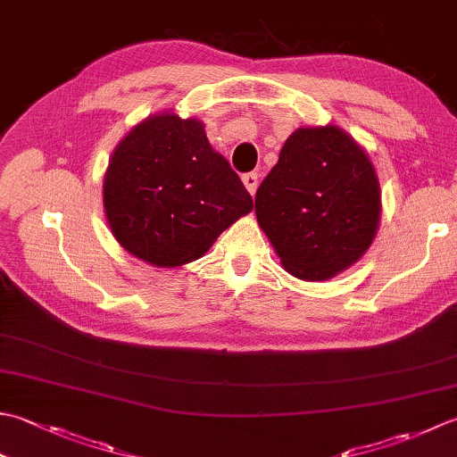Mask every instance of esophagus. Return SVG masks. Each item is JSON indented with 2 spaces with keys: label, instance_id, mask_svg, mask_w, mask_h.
Returning <instances> with one entry per match:
<instances>
[{
  "label": "esophagus",
  "instance_id": "esophagus-1",
  "mask_svg": "<svg viewBox=\"0 0 457 457\" xmlns=\"http://www.w3.org/2000/svg\"><path fill=\"white\" fill-rule=\"evenodd\" d=\"M241 182H244V186L247 187V192L253 195L255 190H257V184H259V176H257V172L244 174V176H241Z\"/></svg>",
  "mask_w": 457,
  "mask_h": 457
}]
</instances>
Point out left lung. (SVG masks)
Wrapping results in <instances>:
<instances>
[{
  "label": "left lung",
  "instance_id": "left-lung-1",
  "mask_svg": "<svg viewBox=\"0 0 457 457\" xmlns=\"http://www.w3.org/2000/svg\"><path fill=\"white\" fill-rule=\"evenodd\" d=\"M380 184L366 152L333 124L297 129L255 194L259 228L291 275L327 281L377 236Z\"/></svg>",
  "mask_w": 457,
  "mask_h": 457
}]
</instances>
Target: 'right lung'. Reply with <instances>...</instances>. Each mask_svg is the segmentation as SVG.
<instances>
[{
    "label": "right lung",
    "mask_w": 457,
    "mask_h": 457,
    "mask_svg": "<svg viewBox=\"0 0 457 457\" xmlns=\"http://www.w3.org/2000/svg\"><path fill=\"white\" fill-rule=\"evenodd\" d=\"M103 202L114 239L154 267L195 262L253 208L204 124L174 112L148 116L119 142Z\"/></svg>",
    "instance_id": "1"
}]
</instances>
